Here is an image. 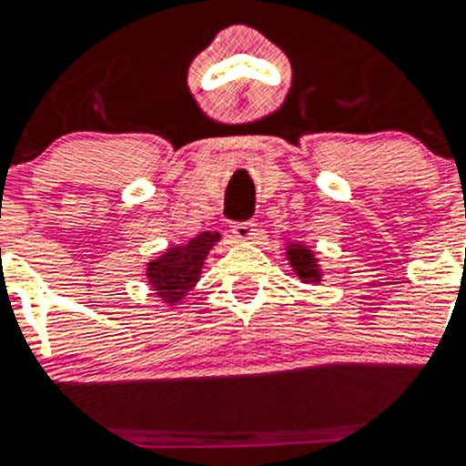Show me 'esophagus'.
Returning <instances> with one entry per match:
<instances>
[{"mask_svg":"<svg viewBox=\"0 0 466 466\" xmlns=\"http://www.w3.org/2000/svg\"><path fill=\"white\" fill-rule=\"evenodd\" d=\"M257 223L255 220H237V223H232V234L237 238H241V241H246V238H252L257 232Z\"/></svg>","mask_w":466,"mask_h":466,"instance_id":"34e87169","label":"esophagus"}]
</instances>
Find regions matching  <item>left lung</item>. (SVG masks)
I'll return each instance as SVG.
<instances>
[{
  "mask_svg": "<svg viewBox=\"0 0 466 466\" xmlns=\"http://www.w3.org/2000/svg\"><path fill=\"white\" fill-rule=\"evenodd\" d=\"M289 261L293 263V270H298V275L304 281H318L320 279V272H318L316 257L309 248L302 246H289Z\"/></svg>",
  "mask_w": 466,
  "mask_h": 466,
  "instance_id": "left-lung-1",
  "label": "left lung"
}]
</instances>
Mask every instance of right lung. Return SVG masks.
<instances>
[{
    "instance_id": "right-lung-1",
    "label": "right lung",
    "mask_w": 466,
    "mask_h": 466,
    "mask_svg": "<svg viewBox=\"0 0 466 466\" xmlns=\"http://www.w3.org/2000/svg\"><path fill=\"white\" fill-rule=\"evenodd\" d=\"M218 238L220 234L203 232L191 238L189 243H185V246L171 248L159 259L150 261L146 277H148L155 293L167 299L168 304L180 302L182 295L198 281L205 257L209 255L211 246Z\"/></svg>"
}]
</instances>
